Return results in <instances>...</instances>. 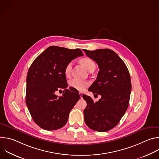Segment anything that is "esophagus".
I'll return each mask as SVG.
<instances>
[{
	"label": "esophagus",
	"mask_w": 159,
	"mask_h": 159,
	"mask_svg": "<svg viewBox=\"0 0 159 159\" xmlns=\"http://www.w3.org/2000/svg\"><path fill=\"white\" fill-rule=\"evenodd\" d=\"M82 94H82L81 92H80V93H79V95H80V99H82Z\"/></svg>",
	"instance_id": "34e87169"
}]
</instances>
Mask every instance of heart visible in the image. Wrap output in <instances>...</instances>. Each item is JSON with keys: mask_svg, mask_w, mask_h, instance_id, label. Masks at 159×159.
<instances>
[{"mask_svg": "<svg viewBox=\"0 0 159 159\" xmlns=\"http://www.w3.org/2000/svg\"><path fill=\"white\" fill-rule=\"evenodd\" d=\"M80 62L86 68V69L89 71H91L95 69L96 68L95 63L93 60H91L89 58H87V57L83 58L80 60ZM72 65H73L72 61H69L65 66L64 72H65V76L67 77H70L71 75L72 70ZM89 84L88 82L76 79H74L69 81V85L71 87L76 90H80V91H82V90H85L89 86Z\"/></svg>", "mask_w": 159, "mask_h": 159, "instance_id": "obj_1", "label": "heart"}]
</instances>
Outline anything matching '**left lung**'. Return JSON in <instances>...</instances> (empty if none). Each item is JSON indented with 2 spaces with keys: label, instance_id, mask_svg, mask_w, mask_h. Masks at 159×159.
Listing matches in <instances>:
<instances>
[{
  "label": "left lung",
  "instance_id": "left-lung-1",
  "mask_svg": "<svg viewBox=\"0 0 159 159\" xmlns=\"http://www.w3.org/2000/svg\"><path fill=\"white\" fill-rule=\"evenodd\" d=\"M84 51L99 68L96 80L88 90L101 96L98 102H94L90 96L82 95L87 102L84 121L90 129L106 132L118 124L128 109L131 90L129 73L124 61L114 51Z\"/></svg>",
  "mask_w": 159,
  "mask_h": 159
}]
</instances>
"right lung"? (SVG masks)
<instances>
[{
  "label": "right lung",
  "mask_w": 159,
  "mask_h": 159,
  "mask_svg": "<svg viewBox=\"0 0 159 159\" xmlns=\"http://www.w3.org/2000/svg\"><path fill=\"white\" fill-rule=\"evenodd\" d=\"M81 50L52 46L41 53L30 66L26 77V103L36 125L45 130H55L67 122L69 113L80 99L77 90L69 87L64 72L65 65ZM64 89L62 97L55 94Z\"/></svg>",
  "instance_id": "right-lung-1"
}]
</instances>
